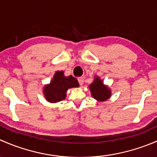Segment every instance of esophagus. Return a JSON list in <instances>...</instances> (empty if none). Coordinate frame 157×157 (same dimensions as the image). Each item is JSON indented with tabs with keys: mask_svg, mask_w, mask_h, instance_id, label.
Returning a JSON list of instances; mask_svg holds the SVG:
<instances>
[{
	"mask_svg": "<svg viewBox=\"0 0 157 157\" xmlns=\"http://www.w3.org/2000/svg\"><path fill=\"white\" fill-rule=\"evenodd\" d=\"M78 81H79V83H80V86H83V83H84V77H78Z\"/></svg>",
	"mask_w": 157,
	"mask_h": 157,
	"instance_id": "esophagus-1",
	"label": "esophagus"
}]
</instances>
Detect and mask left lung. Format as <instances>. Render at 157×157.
Here are the masks:
<instances>
[{
  "label": "left lung",
  "instance_id": "obj_1",
  "mask_svg": "<svg viewBox=\"0 0 157 157\" xmlns=\"http://www.w3.org/2000/svg\"><path fill=\"white\" fill-rule=\"evenodd\" d=\"M89 88L93 98L98 102H105L112 96L111 89L104 84L102 80L98 76H94L93 81L89 85Z\"/></svg>",
  "mask_w": 157,
  "mask_h": 157
}]
</instances>
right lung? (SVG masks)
<instances>
[{
    "mask_svg": "<svg viewBox=\"0 0 157 157\" xmlns=\"http://www.w3.org/2000/svg\"><path fill=\"white\" fill-rule=\"evenodd\" d=\"M78 86L79 83L75 77L71 75L66 77L64 71H58L55 73L50 83L44 86L42 93L48 102L56 103L65 99L69 89Z\"/></svg>",
    "mask_w": 157,
    "mask_h": 157,
    "instance_id": "add662e5",
    "label": "right lung"
}]
</instances>
